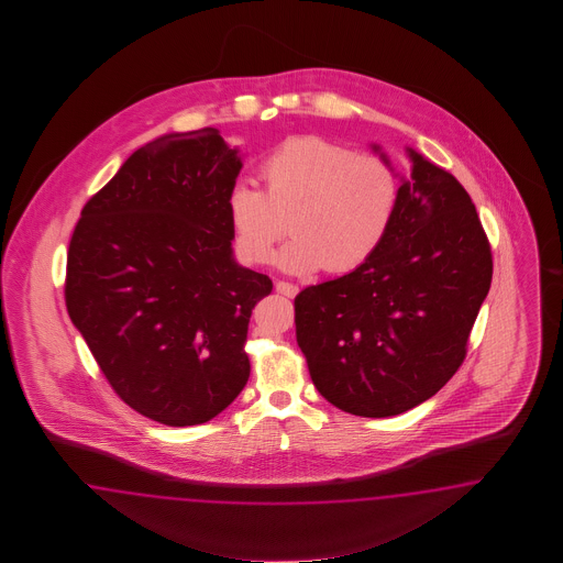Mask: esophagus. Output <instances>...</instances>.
Masks as SVG:
<instances>
[{
  "instance_id": "esophagus-1",
  "label": "esophagus",
  "mask_w": 563,
  "mask_h": 563,
  "mask_svg": "<svg viewBox=\"0 0 563 563\" xmlns=\"http://www.w3.org/2000/svg\"><path fill=\"white\" fill-rule=\"evenodd\" d=\"M274 287H276V290H278L280 295L290 297V299H292V297L299 292V287H297V285H292V283H285V280H278Z\"/></svg>"
}]
</instances>
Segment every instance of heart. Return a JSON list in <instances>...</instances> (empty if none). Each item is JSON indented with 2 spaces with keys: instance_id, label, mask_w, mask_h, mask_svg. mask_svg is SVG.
<instances>
[{
  "instance_id": "obj_1",
  "label": "heart",
  "mask_w": 563,
  "mask_h": 563,
  "mask_svg": "<svg viewBox=\"0 0 563 563\" xmlns=\"http://www.w3.org/2000/svg\"><path fill=\"white\" fill-rule=\"evenodd\" d=\"M264 191L235 184L227 221L239 260L264 264L290 231L276 262L289 273L349 274L382 250L400 210L398 170L375 154L322 136H292L260 163Z\"/></svg>"
}]
</instances>
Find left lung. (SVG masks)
I'll return each mask as SVG.
<instances>
[{"label":"left lung","mask_w":563,"mask_h":563,"mask_svg":"<svg viewBox=\"0 0 563 563\" xmlns=\"http://www.w3.org/2000/svg\"><path fill=\"white\" fill-rule=\"evenodd\" d=\"M409 156L412 173L382 250L295 297L297 344L313 386L357 417H394L442 390L466 357L494 276L466 189L412 148Z\"/></svg>","instance_id":"obj_1"}]
</instances>
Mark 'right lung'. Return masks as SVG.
I'll return each mask as SVG.
<instances>
[{
    "label": "right lung",
    "instance_id": "1",
    "mask_svg": "<svg viewBox=\"0 0 563 563\" xmlns=\"http://www.w3.org/2000/svg\"><path fill=\"white\" fill-rule=\"evenodd\" d=\"M239 170L217 128L156 137L86 202L69 239V318L121 400L163 426L210 421L250 377L247 325L273 280L233 260Z\"/></svg>",
    "mask_w": 563,
    "mask_h": 563
}]
</instances>
